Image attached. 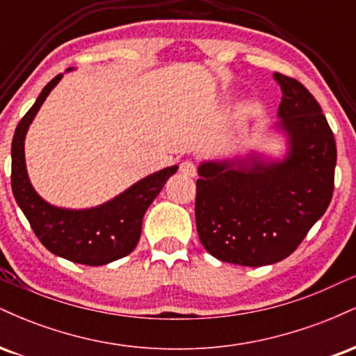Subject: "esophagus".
I'll use <instances>...</instances> for the list:
<instances>
[{
  "label": "esophagus",
  "instance_id": "esophagus-1",
  "mask_svg": "<svg viewBox=\"0 0 356 356\" xmlns=\"http://www.w3.org/2000/svg\"><path fill=\"white\" fill-rule=\"evenodd\" d=\"M179 170H181V174L187 175V177H194L195 172H197V169H195V164L192 161H184L181 167H179Z\"/></svg>",
  "mask_w": 356,
  "mask_h": 356
}]
</instances>
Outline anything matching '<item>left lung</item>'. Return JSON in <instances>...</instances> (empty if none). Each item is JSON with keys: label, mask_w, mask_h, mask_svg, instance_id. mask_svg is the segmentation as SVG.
I'll return each instance as SVG.
<instances>
[{"label": "left lung", "mask_w": 356, "mask_h": 356, "mask_svg": "<svg viewBox=\"0 0 356 356\" xmlns=\"http://www.w3.org/2000/svg\"><path fill=\"white\" fill-rule=\"evenodd\" d=\"M281 87L277 129L283 161L259 155L199 165L195 226L206 251L224 263L266 266L300 246L333 197L337 144L326 117L300 81L275 73Z\"/></svg>", "instance_id": "obj_1"}]
</instances>
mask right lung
I'll list each match as a JSON object with an SVG mask.
<instances>
[{"label": "right lung", "mask_w": 356, "mask_h": 356, "mask_svg": "<svg viewBox=\"0 0 356 356\" xmlns=\"http://www.w3.org/2000/svg\"><path fill=\"white\" fill-rule=\"evenodd\" d=\"M63 73L42 90L33 107L15 130L11 142V189L36 238L53 254L72 263L102 266L134 251L140 239L142 219L150 204L179 167H165L130 186L112 201L90 209H61L36 194L24 164V137L44 99Z\"/></svg>", "instance_id": "1"}]
</instances>
